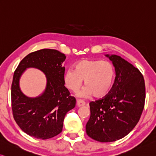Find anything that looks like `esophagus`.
I'll return each instance as SVG.
<instances>
[{"instance_id": "obj_1", "label": "esophagus", "mask_w": 156, "mask_h": 156, "mask_svg": "<svg viewBox=\"0 0 156 156\" xmlns=\"http://www.w3.org/2000/svg\"><path fill=\"white\" fill-rule=\"evenodd\" d=\"M76 105H77V107H83L85 105V102L83 101V100H77V101H76Z\"/></svg>"}]
</instances>
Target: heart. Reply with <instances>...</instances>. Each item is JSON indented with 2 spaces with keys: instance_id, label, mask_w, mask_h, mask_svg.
<instances>
[{
  "instance_id": "heart-1",
  "label": "heart",
  "mask_w": 156,
  "mask_h": 156,
  "mask_svg": "<svg viewBox=\"0 0 156 156\" xmlns=\"http://www.w3.org/2000/svg\"><path fill=\"white\" fill-rule=\"evenodd\" d=\"M115 80V69L109 61L84 59L75 65V70L69 68L64 75L67 87L76 91L84 80L86 88L80 95L85 97L92 94L100 98L108 94L112 90Z\"/></svg>"
}]
</instances>
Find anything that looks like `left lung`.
Instances as JSON below:
<instances>
[{"mask_svg": "<svg viewBox=\"0 0 156 156\" xmlns=\"http://www.w3.org/2000/svg\"><path fill=\"white\" fill-rule=\"evenodd\" d=\"M116 72L112 90L102 99L89 103L90 116L86 134L100 142H112L126 136L142 115L145 83L137 68L117 55L106 54Z\"/></svg>", "mask_w": 156, "mask_h": 156, "instance_id": "left-lung-1", "label": "left lung"}]
</instances>
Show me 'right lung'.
<instances>
[{
  "mask_svg": "<svg viewBox=\"0 0 156 156\" xmlns=\"http://www.w3.org/2000/svg\"><path fill=\"white\" fill-rule=\"evenodd\" d=\"M66 57L58 50L44 49L28 54L19 64L12 83V109L16 123L25 133L33 137L47 140L58 135L63 129L66 114L75 107L76 99L65 86ZM42 71L47 79L45 89L35 98L21 91V75L27 68Z\"/></svg>",
  "mask_w": 156,
  "mask_h": 156,
  "instance_id": "add662e5",
  "label": "right lung"
}]
</instances>
